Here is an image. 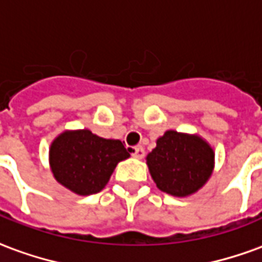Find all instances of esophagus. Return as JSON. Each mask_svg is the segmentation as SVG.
I'll return each mask as SVG.
<instances>
[{
  "label": "esophagus",
  "instance_id": "1",
  "mask_svg": "<svg viewBox=\"0 0 262 262\" xmlns=\"http://www.w3.org/2000/svg\"><path fill=\"white\" fill-rule=\"evenodd\" d=\"M144 155H145V151H144L142 147H135V148L133 149V157H135V158L141 160V158H144Z\"/></svg>",
  "mask_w": 262,
  "mask_h": 262
}]
</instances>
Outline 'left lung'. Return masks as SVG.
Segmentation results:
<instances>
[{
  "instance_id": "8db88e82",
  "label": "left lung",
  "mask_w": 262,
  "mask_h": 262,
  "mask_svg": "<svg viewBox=\"0 0 262 262\" xmlns=\"http://www.w3.org/2000/svg\"><path fill=\"white\" fill-rule=\"evenodd\" d=\"M147 165L157 187L174 196L196 192L214 169V151L198 135L165 131L147 155Z\"/></svg>"
}]
</instances>
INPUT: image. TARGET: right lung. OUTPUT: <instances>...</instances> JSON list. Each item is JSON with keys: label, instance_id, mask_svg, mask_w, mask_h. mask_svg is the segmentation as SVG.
I'll list each match as a JSON object with an SVG mask.
<instances>
[{"label": "right lung", "instance_id": "add662e5", "mask_svg": "<svg viewBox=\"0 0 262 262\" xmlns=\"http://www.w3.org/2000/svg\"><path fill=\"white\" fill-rule=\"evenodd\" d=\"M129 157L120 140H107L90 129L64 131L50 147V167L61 185L78 195L97 194L110 181L117 164Z\"/></svg>", "mask_w": 262, "mask_h": 262}]
</instances>
